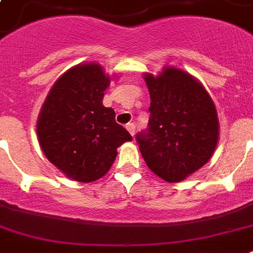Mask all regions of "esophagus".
<instances>
[{
    "label": "esophagus",
    "mask_w": 253,
    "mask_h": 253,
    "mask_svg": "<svg viewBox=\"0 0 253 253\" xmlns=\"http://www.w3.org/2000/svg\"><path fill=\"white\" fill-rule=\"evenodd\" d=\"M126 128H127V131H128V132H130V134L134 136V135H135V125H134V123H128V125H126Z\"/></svg>",
    "instance_id": "1"
}]
</instances>
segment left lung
<instances>
[{
    "mask_svg": "<svg viewBox=\"0 0 253 253\" xmlns=\"http://www.w3.org/2000/svg\"><path fill=\"white\" fill-rule=\"evenodd\" d=\"M150 91L148 128L136 135L152 172L180 182L210 160L219 139L215 105L202 84L181 69L167 67L144 75Z\"/></svg>",
    "mask_w": 253,
    "mask_h": 253,
    "instance_id": "obj_1",
    "label": "left lung"
}]
</instances>
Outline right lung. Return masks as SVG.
I'll use <instances>...</instances> for the list:
<instances>
[{
  "label": "right lung",
  "instance_id": "add662e5",
  "mask_svg": "<svg viewBox=\"0 0 253 253\" xmlns=\"http://www.w3.org/2000/svg\"><path fill=\"white\" fill-rule=\"evenodd\" d=\"M110 76L95 63L68 69L51 87L37 134L43 154L65 176L80 182L101 178L117 158V148L132 140L102 105Z\"/></svg>",
  "mask_w": 253,
  "mask_h": 253
}]
</instances>
